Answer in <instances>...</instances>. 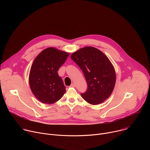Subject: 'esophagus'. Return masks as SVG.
<instances>
[{"label":"esophagus","mask_w":150,"mask_h":150,"mask_svg":"<svg viewBox=\"0 0 150 150\" xmlns=\"http://www.w3.org/2000/svg\"><path fill=\"white\" fill-rule=\"evenodd\" d=\"M70 87L71 88H75V83H72L71 85H70Z\"/></svg>","instance_id":"esophagus-1"}]
</instances>
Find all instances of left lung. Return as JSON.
I'll return each mask as SVG.
<instances>
[{"mask_svg": "<svg viewBox=\"0 0 150 150\" xmlns=\"http://www.w3.org/2000/svg\"><path fill=\"white\" fill-rule=\"evenodd\" d=\"M71 57L81 69L88 85L87 91L81 94V97L93 105L108 98L116 83L115 70L109 58L91 46L79 49Z\"/></svg>", "mask_w": 150, "mask_h": 150, "instance_id": "left-lung-1", "label": "left lung"}]
</instances>
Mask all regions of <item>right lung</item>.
<instances>
[{
	"instance_id": "right-lung-1",
	"label": "right lung",
	"mask_w": 150,
	"mask_h": 150,
	"mask_svg": "<svg viewBox=\"0 0 150 150\" xmlns=\"http://www.w3.org/2000/svg\"><path fill=\"white\" fill-rule=\"evenodd\" d=\"M69 53L48 47L34 59L30 72L29 83L35 97L42 103L51 104L59 100L66 87L57 71Z\"/></svg>"
}]
</instances>
